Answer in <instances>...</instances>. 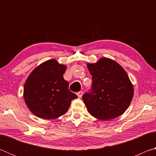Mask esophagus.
Returning a JSON list of instances; mask_svg holds the SVG:
<instances>
[{
	"label": "esophagus",
	"instance_id": "34e87169",
	"mask_svg": "<svg viewBox=\"0 0 156 156\" xmlns=\"http://www.w3.org/2000/svg\"><path fill=\"white\" fill-rule=\"evenodd\" d=\"M83 91H79V92H78V93H77V96H78V97L79 98H80L82 97V96H83Z\"/></svg>",
	"mask_w": 156,
	"mask_h": 156
}]
</instances>
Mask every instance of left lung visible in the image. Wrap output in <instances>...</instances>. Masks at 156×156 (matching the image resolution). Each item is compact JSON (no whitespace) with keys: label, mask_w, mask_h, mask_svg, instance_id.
I'll return each instance as SVG.
<instances>
[{"label":"left lung","mask_w":156,"mask_h":156,"mask_svg":"<svg viewBox=\"0 0 156 156\" xmlns=\"http://www.w3.org/2000/svg\"><path fill=\"white\" fill-rule=\"evenodd\" d=\"M92 76L91 93L83 96L91 115L101 120L118 117L129 107L133 97V87L125 69L117 62L101 58L87 63Z\"/></svg>","instance_id":"obj_1"}]
</instances>
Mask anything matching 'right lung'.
Instances as JSON below:
<instances>
[{"label": "right lung", "instance_id": "right-lung-1", "mask_svg": "<svg viewBox=\"0 0 156 156\" xmlns=\"http://www.w3.org/2000/svg\"><path fill=\"white\" fill-rule=\"evenodd\" d=\"M67 66L55 59L41 63L29 75L23 97L30 112L42 119L50 120L64 115L72 100L78 98L69 90L63 78Z\"/></svg>", "mask_w": 156, "mask_h": 156}]
</instances>
